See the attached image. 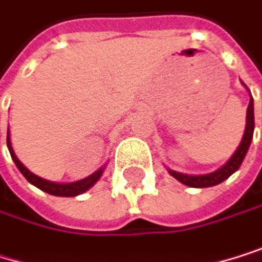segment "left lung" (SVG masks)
Masks as SVG:
<instances>
[{"label":"left lung","instance_id":"1","mask_svg":"<svg viewBox=\"0 0 262 262\" xmlns=\"http://www.w3.org/2000/svg\"><path fill=\"white\" fill-rule=\"evenodd\" d=\"M253 128H255V118H253V99L250 98L249 107H247V124H246V132L244 137H242V141L239 144V147L236 149V152L233 154V157L221 167V169L207 174V176H186V174H180L176 171H169V174L177 179L179 182H182L186 186L191 188H208V186H214L222 183L224 180H227L233 172H236L239 169V166L242 164L246 158V154L250 147L252 138H253Z\"/></svg>","mask_w":262,"mask_h":262}]
</instances>
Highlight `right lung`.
<instances>
[{
	"label": "right lung",
	"instance_id": "add662e5",
	"mask_svg": "<svg viewBox=\"0 0 262 262\" xmlns=\"http://www.w3.org/2000/svg\"><path fill=\"white\" fill-rule=\"evenodd\" d=\"M7 147H9V152H10L12 160L15 161V164H16L18 169H20V172L26 177V180L29 183H32L34 186H37L38 189H41V191H45L48 194H52V195H60V197H74V195H79V194L85 192L86 189H90L93 185H95L101 179V176L104 172V169L101 167L99 171H96L95 174H91L90 177H86L83 180H79V182H74V183H54V182H48V180H43L41 177H37L31 171H28L26 167H25V164L16 158V155H15V152L12 149V144H10L9 134H7Z\"/></svg>",
	"mask_w": 262,
	"mask_h": 262
}]
</instances>
